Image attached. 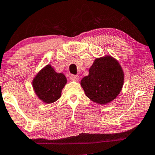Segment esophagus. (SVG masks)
Here are the masks:
<instances>
[{"instance_id": "obj_1", "label": "esophagus", "mask_w": 155, "mask_h": 155, "mask_svg": "<svg viewBox=\"0 0 155 155\" xmlns=\"http://www.w3.org/2000/svg\"><path fill=\"white\" fill-rule=\"evenodd\" d=\"M69 78L71 81H78V79H79V77H78V75H71L70 77H69Z\"/></svg>"}]
</instances>
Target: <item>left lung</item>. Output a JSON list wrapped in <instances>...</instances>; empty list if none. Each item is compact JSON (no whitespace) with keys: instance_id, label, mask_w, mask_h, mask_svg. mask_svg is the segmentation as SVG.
Returning <instances> with one entry per match:
<instances>
[{"instance_id":"obj_1","label":"left lung","mask_w":155,"mask_h":155,"mask_svg":"<svg viewBox=\"0 0 155 155\" xmlns=\"http://www.w3.org/2000/svg\"><path fill=\"white\" fill-rule=\"evenodd\" d=\"M124 72L117 60L112 56L96 58L89 69L87 77L82 78L81 86L86 95L100 104L109 103L121 92Z\"/></svg>"}]
</instances>
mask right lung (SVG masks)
<instances>
[{
    "label": "right lung",
    "instance_id": "obj_1",
    "mask_svg": "<svg viewBox=\"0 0 155 155\" xmlns=\"http://www.w3.org/2000/svg\"><path fill=\"white\" fill-rule=\"evenodd\" d=\"M67 78L62 73H57L48 64L39 71L34 78L32 85L39 97L45 103H53L61 97Z\"/></svg>",
    "mask_w": 155,
    "mask_h": 155
}]
</instances>
